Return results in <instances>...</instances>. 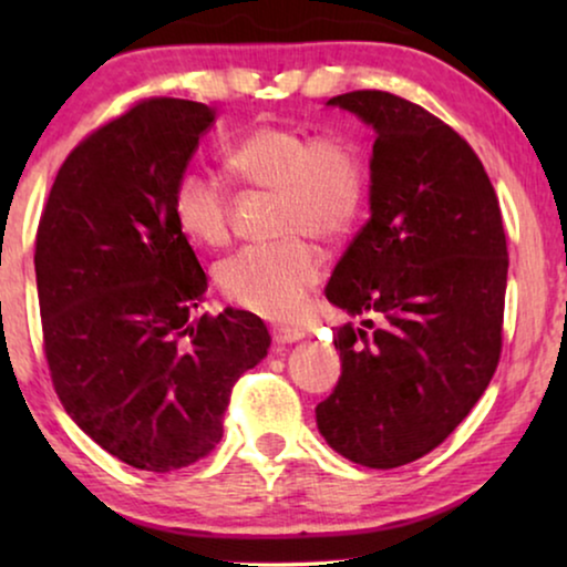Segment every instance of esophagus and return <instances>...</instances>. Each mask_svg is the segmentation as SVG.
I'll return each instance as SVG.
<instances>
[{
	"label": "esophagus",
	"instance_id": "34e87169",
	"mask_svg": "<svg viewBox=\"0 0 567 567\" xmlns=\"http://www.w3.org/2000/svg\"><path fill=\"white\" fill-rule=\"evenodd\" d=\"M270 336H274L276 343H293V340L305 338V330L301 328H289V324H276L274 330H270Z\"/></svg>",
	"mask_w": 567,
	"mask_h": 567
}]
</instances>
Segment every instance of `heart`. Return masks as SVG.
Returning a JSON list of instances; mask_svg holds the SVG:
<instances>
[{"instance_id":"heart-1","label":"heart","mask_w":567,"mask_h":567,"mask_svg":"<svg viewBox=\"0 0 567 567\" xmlns=\"http://www.w3.org/2000/svg\"><path fill=\"white\" fill-rule=\"evenodd\" d=\"M231 173L278 193L276 235L247 245L216 266V281L231 305L266 317H291L324 276V252L312 239H340L353 229L367 200V173L359 152L336 134L262 123L224 150ZM173 214L200 245L219 247L231 237V190L219 173L190 167L173 188Z\"/></svg>"}]
</instances>
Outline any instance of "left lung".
Returning a JSON list of instances; mask_svg holds the SVG:
<instances>
[{"label":"left lung","instance_id":"8db88e82","mask_svg":"<svg viewBox=\"0 0 567 567\" xmlns=\"http://www.w3.org/2000/svg\"><path fill=\"white\" fill-rule=\"evenodd\" d=\"M377 131L371 219L332 270L343 371L317 429L346 460L392 470L433 452L498 369L508 252L501 206L452 126L384 90L330 100Z\"/></svg>","mask_w":567,"mask_h":567}]
</instances>
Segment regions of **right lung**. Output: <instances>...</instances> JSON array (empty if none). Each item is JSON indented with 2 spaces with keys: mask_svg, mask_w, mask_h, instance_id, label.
<instances>
[{
  "mask_svg": "<svg viewBox=\"0 0 567 567\" xmlns=\"http://www.w3.org/2000/svg\"><path fill=\"white\" fill-rule=\"evenodd\" d=\"M214 115L193 100H138L69 152L38 221L53 390L95 444L146 472L214 452L231 386L270 346L252 312L193 315L206 274L173 188Z\"/></svg>",
  "mask_w": 567,
  "mask_h": 567,
  "instance_id": "1",
  "label": "right lung"
}]
</instances>
